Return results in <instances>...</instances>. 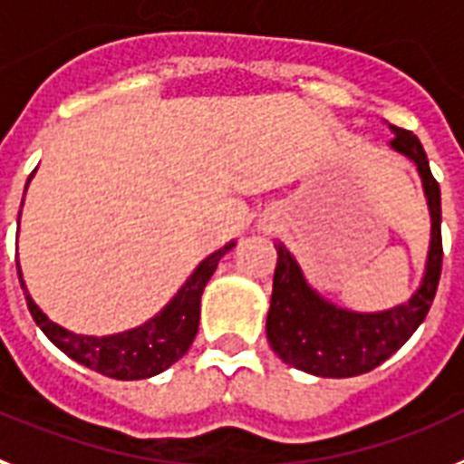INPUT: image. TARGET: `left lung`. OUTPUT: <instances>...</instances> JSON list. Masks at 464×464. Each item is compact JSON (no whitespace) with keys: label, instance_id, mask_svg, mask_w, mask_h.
Returning a JSON list of instances; mask_svg holds the SVG:
<instances>
[{"label":"left lung","instance_id":"left-lung-1","mask_svg":"<svg viewBox=\"0 0 464 464\" xmlns=\"http://www.w3.org/2000/svg\"><path fill=\"white\" fill-rule=\"evenodd\" d=\"M389 147L415 163L431 216V241L422 282L405 304L379 313H358L315 292L285 244L277 248L273 298L267 310V342L286 365L315 377H358L392 358L412 336L431 308L441 277V189L430 170L422 144L412 132L389 125Z\"/></svg>","mask_w":464,"mask_h":464}]
</instances>
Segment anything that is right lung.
<instances>
[{
  "instance_id": "1",
  "label": "right lung",
  "mask_w": 464,
  "mask_h": 464,
  "mask_svg": "<svg viewBox=\"0 0 464 464\" xmlns=\"http://www.w3.org/2000/svg\"><path fill=\"white\" fill-rule=\"evenodd\" d=\"M18 220H21V216H18ZM235 244L237 241H229L223 248H218L216 254L201 260L197 270L187 277L185 285L179 286V292L168 301L166 308L140 327L121 332V334L85 336L52 323L25 289L21 267H18V277H21V286L25 292L30 315L53 346L61 348L75 362L90 367L103 377L130 382V379H147L160 374L189 351L198 332L201 294H204L208 279L216 273L218 260L223 258Z\"/></svg>"
}]
</instances>
